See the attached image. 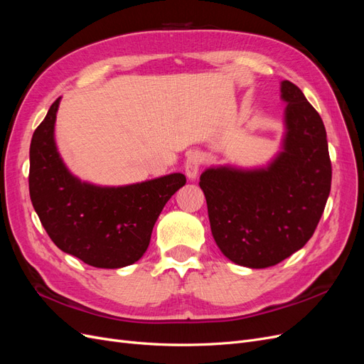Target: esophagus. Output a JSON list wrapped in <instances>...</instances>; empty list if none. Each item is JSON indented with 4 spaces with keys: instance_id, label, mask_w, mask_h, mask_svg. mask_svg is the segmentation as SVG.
<instances>
[{
    "instance_id": "esophagus-1",
    "label": "esophagus",
    "mask_w": 364,
    "mask_h": 364,
    "mask_svg": "<svg viewBox=\"0 0 364 364\" xmlns=\"http://www.w3.org/2000/svg\"><path fill=\"white\" fill-rule=\"evenodd\" d=\"M203 164V155L200 151H190L185 161V173L190 179H196Z\"/></svg>"
}]
</instances>
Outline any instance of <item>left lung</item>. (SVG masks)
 <instances>
[{
    "mask_svg": "<svg viewBox=\"0 0 364 364\" xmlns=\"http://www.w3.org/2000/svg\"><path fill=\"white\" fill-rule=\"evenodd\" d=\"M287 136L266 170L209 168L200 176L213 237L223 255L266 269L289 258L314 234L331 191V159L321 115L284 80Z\"/></svg>",
    "mask_w": 364,
    "mask_h": 364,
    "instance_id": "left-lung-1",
    "label": "left lung"
}]
</instances>
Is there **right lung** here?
Masks as SVG:
<instances>
[{
    "label": "right lung",
    "instance_id": "add662e5",
    "mask_svg": "<svg viewBox=\"0 0 364 364\" xmlns=\"http://www.w3.org/2000/svg\"><path fill=\"white\" fill-rule=\"evenodd\" d=\"M59 98L30 144V199L43 229L60 250L92 267L118 269L138 261L170 197L185 185L173 173L135 185L102 188L75 179L54 144Z\"/></svg>",
    "mask_w": 364,
    "mask_h": 364
}]
</instances>
